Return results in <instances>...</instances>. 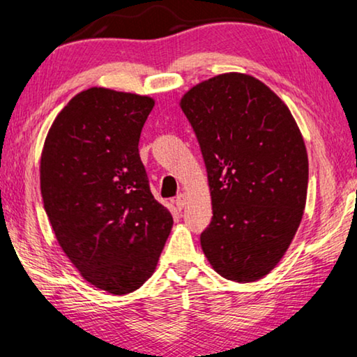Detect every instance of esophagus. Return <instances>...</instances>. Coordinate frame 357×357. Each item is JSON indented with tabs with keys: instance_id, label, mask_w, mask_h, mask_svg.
<instances>
[{
	"instance_id": "esophagus-1",
	"label": "esophagus",
	"mask_w": 357,
	"mask_h": 357,
	"mask_svg": "<svg viewBox=\"0 0 357 357\" xmlns=\"http://www.w3.org/2000/svg\"><path fill=\"white\" fill-rule=\"evenodd\" d=\"M175 206H177L178 211H182L187 206V195H178L177 199H175Z\"/></svg>"
}]
</instances>
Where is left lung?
<instances>
[{"label": "left lung", "instance_id": "left-lung-1", "mask_svg": "<svg viewBox=\"0 0 357 357\" xmlns=\"http://www.w3.org/2000/svg\"><path fill=\"white\" fill-rule=\"evenodd\" d=\"M180 107L208 170L213 220L201 248L227 280L266 277L306 208L309 162L288 106L256 77L227 72L185 93Z\"/></svg>", "mask_w": 357, "mask_h": 357}]
</instances>
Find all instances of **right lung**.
I'll return each instance as SVG.
<instances>
[{
    "instance_id": "add662e5",
    "label": "right lung",
    "mask_w": 357,
    "mask_h": 357,
    "mask_svg": "<svg viewBox=\"0 0 357 357\" xmlns=\"http://www.w3.org/2000/svg\"><path fill=\"white\" fill-rule=\"evenodd\" d=\"M154 98L91 86L51 123L40 188L54 236L86 282L128 294L156 271L172 230L138 153Z\"/></svg>"
}]
</instances>
